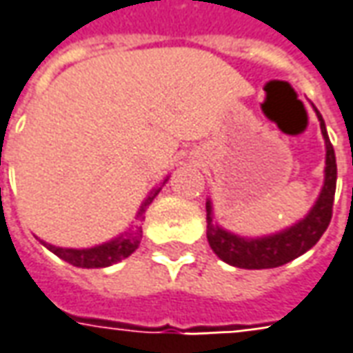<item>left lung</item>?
<instances>
[{
    "label": "left lung",
    "instance_id": "obj_1",
    "mask_svg": "<svg viewBox=\"0 0 353 353\" xmlns=\"http://www.w3.org/2000/svg\"><path fill=\"white\" fill-rule=\"evenodd\" d=\"M313 110L321 121L327 160H325V183L315 205L307 212V216L301 218L294 226L286 228L278 234L263 237H243L218 226L212 214V203L210 199L207 201V239L210 249L228 265L249 268V270L282 267L309 251L327 232L330 218H332V203H334V191H336V157H334V148L330 145L323 116L319 114L315 106Z\"/></svg>",
    "mask_w": 353,
    "mask_h": 353
}]
</instances>
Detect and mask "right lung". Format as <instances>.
<instances>
[{"label":"right lung","instance_id":"1","mask_svg":"<svg viewBox=\"0 0 353 353\" xmlns=\"http://www.w3.org/2000/svg\"><path fill=\"white\" fill-rule=\"evenodd\" d=\"M164 183H166V181H164ZM160 189H162V187L154 189V191L143 201V205H141L139 212H137V220H139V222L145 220L146 207L154 201V196L160 193ZM141 237H143V228L137 224V226H131L127 232H123L121 236L114 237L112 241H106V243H102V245L88 247V249L56 247L52 245V243H46V241H42V245L48 247L54 255L67 261V263L73 265V267L104 268L110 267V265H116L119 261H123V259L129 257L137 247H139V243H141Z\"/></svg>","mask_w":353,"mask_h":353}]
</instances>
